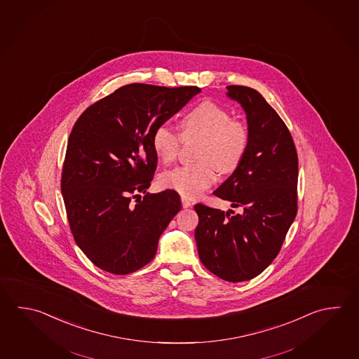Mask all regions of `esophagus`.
<instances>
[{"label":"esophagus","instance_id":"1","mask_svg":"<svg viewBox=\"0 0 359 359\" xmlns=\"http://www.w3.org/2000/svg\"><path fill=\"white\" fill-rule=\"evenodd\" d=\"M182 204H183V208H189L193 203L190 202L189 199H187L185 196H182Z\"/></svg>","mask_w":359,"mask_h":359}]
</instances>
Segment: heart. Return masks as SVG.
Listing matches in <instances>:
<instances>
[{
    "instance_id": "obj_1",
    "label": "heart",
    "mask_w": 359,
    "mask_h": 359,
    "mask_svg": "<svg viewBox=\"0 0 359 359\" xmlns=\"http://www.w3.org/2000/svg\"><path fill=\"white\" fill-rule=\"evenodd\" d=\"M180 137H199L198 163L166 171L161 183L182 196H199L216 182L217 171L229 174L237 169L249 147L250 135L243 121L231 118L227 109L210 100L199 102L182 116ZM180 137L166 126H158L151 135V146L163 163L174 161Z\"/></svg>"
}]
</instances>
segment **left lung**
Wrapping results in <instances>:
<instances>
[{"instance_id": "obj_1", "label": "left lung", "mask_w": 359, "mask_h": 359, "mask_svg": "<svg viewBox=\"0 0 359 359\" xmlns=\"http://www.w3.org/2000/svg\"><path fill=\"white\" fill-rule=\"evenodd\" d=\"M227 90L244 108L250 141L241 163L213 194L240 213L196 204V241L202 264L236 283L265 271L283 245L297 215L298 157L287 126L257 90Z\"/></svg>"}]
</instances>
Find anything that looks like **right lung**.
Wrapping results in <instances>:
<instances>
[{"label": "right lung", "instance_id": "add662e5", "mask_svg": "<svg viewBox=\"0 0 359 359\" xmlns=\"http://www.w3.org/2000/svg\"><path fill=\"white\" fill-rule=\"evenodd\" d=\"M199 93L196 86L130 83L90 105L75 123L62 196L76 244L102 271L124 276L149 264L182 208L175 190L143 200L139 193L149 189L157 168L152 132Z\"/></svg>", "mask_w": 359, "mask_h": 359}]
</instances>
